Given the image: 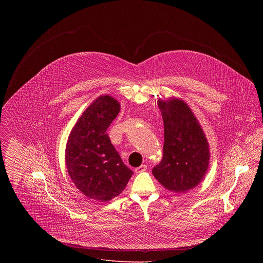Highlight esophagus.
Here are the masks:
<instances>
[{"mask_svg":"<svg viewBox=\"0 0 263 263\" xmlns=\"http://www.w3.org/2000/svg\"><path fill=\"white\" fill-rule=\"evenodd\" d=\"M147 169H148V168H147V166H146V165H142V166H140V167L136 168V169H135V171H136V173H141V172L146 171Z\"/></svg>","mask_w":263,"mask_h":263,"instance_id":"34e87169","label":"esophagus"}]
</instances>
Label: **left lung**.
<instances>
[{"label": "left lung", "instance_id": "8db88e82", "mask_svg": "<svg viewBox=\"0 0 263 263\" xmlns=\"http://www.w3.org/2000/svg\"><path fill=\"white\" fill-rule=\"evenodd\" d=\"M158 106L164 122L163 159L152 172L166 189L184 193L204 178L210 165V146L184 100L159 99Z\"/></svg>", "mask_w": 263, "mask_h": 263}]
</instances>
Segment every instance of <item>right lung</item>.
Returning <instances> with one entry per match:
<instances>
[{
    "label": "right lung",
    "mask_w": 263,
    "mask_h": 263,
    "mask_svg": "<svg viewBox=\"0 0 263 263\" xmlns=\"http://www.w3.org/2000/svg\"><path fill=\"white\" fill-rule=\"evenodd\" d=\"M120 111L109 95L96 98L79 117L66 146L68 173L84 195L108 201L119 195L134 172L124 165L106 130Z\"/></svg>",
    "instance_id": "right-lung-1"
}]
</instances>
